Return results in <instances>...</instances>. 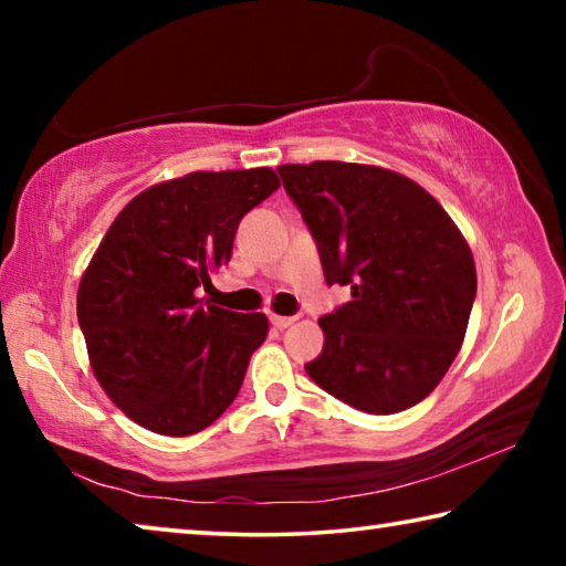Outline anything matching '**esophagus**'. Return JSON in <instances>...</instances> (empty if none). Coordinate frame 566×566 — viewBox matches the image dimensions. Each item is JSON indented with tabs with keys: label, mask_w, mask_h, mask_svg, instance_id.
Here are the masks:
<instances>
[{
	"label": "esophagus",
	"mask_w": 566,
	"mask_h": 566,
	"mask_svg": "<svg viewBox=\"0 0 566 566\" xmlns=\"http://www.w3.org/2000/svg\"><path fill=\"white\" fill-rule=\"evenodd\" d=\"M270 322H272V327H276V329H286L290 324H294V317H280V314H272Z\"/></svg>",
	"instance_id": "esophagus-1"
}]
</instances>
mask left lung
<instances>
[{
    "instance_id": "8db88e82",
    "label": "left lung",
    "mask_w": 566,
    "mask_h": 566,
    "mask_svg": "<svg viewBox=\"0 0 566 566\" xmlns=\"http://www.w3.org/2000/svg\"><path fill=\"white\" fill-rule=\"evenodd\" d=\"M282 185L317 242L327 284L352 302L319 319L306 375L367 415L419 405L462 347L474 256L442 205L405 175L352 161L282 165Z\"/></svg>"
}]
</instances>
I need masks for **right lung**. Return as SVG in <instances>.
<instances>
[{"mask_svg":"<svg viewBox=\"0 0 566 566\" xmlns=\"http://www.w3.org/2000/svg\"><path fill=\"white\" fill-rule=\"evenodd\" d=\"M274 189L270 167L159 181L122 209L82 274L76 317L94 377L149 432H202L239 395L270 322L199 294L214 290L239 222Z\"/></svg>","mask_w":566,"mask_h":566,"instance_id":"1","label":"right lung"}]
</instances>
